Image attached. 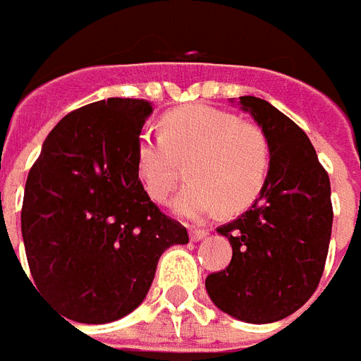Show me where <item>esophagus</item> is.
Listing matches in <instances>:
<instances>
[{
	"label": "esophagus",
	"instance_id": "1",
	"mask_svg": "<svg viewBox=\"0 0 361 361\" xmlns=\"http://www.w3.org/2000/svg\"><path fill=\"white\" fill-rule=\"evenodd\" d=\"M204 236H207V229H197V227H192V229H190V238L194 242L201 240Z\"/></svg>",
	"mask_w": 361,
	"mask_h": 361
}]
</instances>
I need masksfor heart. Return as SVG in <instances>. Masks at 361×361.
Returning a JSON list of instances; mask_svg holds the SVG:
<instances>
[{"label": "heart", "instance_id": "1", "mask_svg": "<svg viewBox=\"0 0 361 361\" xmlns=\"http://www.w3.org/2000/svg\"><path fill=\"white\" fill-rule=\"evenodd\" d=\"M190 183L175 199V210L203 218L224 207L238 210L262 188L270 164L264 132L224 109L192 104L169 111L162 135L141 134L135 143V173L158 203H166L186 164Z\"/></svg>", "mask_w": 361, "mask_h": 361}]
</instances>
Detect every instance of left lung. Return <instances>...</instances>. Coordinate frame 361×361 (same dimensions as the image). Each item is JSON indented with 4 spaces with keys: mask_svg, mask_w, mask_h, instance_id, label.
Returning a JSON list of instances; mask_svg holds the SVG:
<instances>
[{
    "mask_svg": "<svg viewBox=\"0 0 361 361\" xmlns=\"http://www.w3.org/2000/svg\"><path fill=\"white\" fill-rule=\"evenodd\" d=\"M270 147V169L252 209L218 227L233 246L229 267L209 274L216 307L252 324L281 321L311 298L330 246V178L305 132L257 97H240Z\"/></svg>",
    "mask_w": 361,
    "mask_h": 361,
    "instance_id": "obj_1",
    "label": "left lung"
}]
</instances>
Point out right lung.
<instances>
[{"mask_svg":"<svg viewBox=\"0 0 361 361\" xmlns=\"http://www.w3.org/2000/svg\"><path fill=\"white\" fill-rule=\"evenodd\" d=\"M152 106L108 99L65 115L25 180L22 236L35 287L71 321L104 324L149 293L158 259L188 231L152 203L135 143Z\"/></svg>","mask_w":361,"mask_h":361,"instance_id":"1","label":"right lung"}]
</instances>
